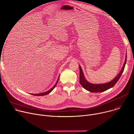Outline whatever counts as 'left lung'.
Returning <instances> with one entry per match:
<instances>
[{
    "instance_id": "1",
    "label": "left lung",
    "mask_w": 134,
    "mask_h": 134,
    "mask_svg": "<svg viewBox=\"0 0 134 134\" xmlns=\"http://www.w3.org/2000/svg\"><path fill=\"white\" fill-rule=\"evenodd\" d=\"M126 61H127V56H126L125 61L121 71L118 74V75L115 77V79L109 82L105 83H102V84H93L89 82L85 77V76L84 75L83 72L82 70L81 66L79 65L80 85L82 86V87L84 89L91 92H103L104 91L107 90L108 89L113 87L117 82L119 79H120L124 70L125 66L126 63Z\"/></svg>"
}]
</instances>
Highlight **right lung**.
<instances>
[{
    "label": "right lung",
    "mask_w": 134,
    "mask_h": 134,
    "mask_svg": "<svg viewBox=\"0 0 134 134\" xmlns=\"http://www.w3.org/2000/svg\"><path fill=\"white\" fill-rule=\"evenodd\" d=\"M59 79H58V80H57V82H56V83H55V85L53 87V88H52L50 90H49L48 91H46V92H42V93H37V94H33V93H31V94H32V95H34V96H45V95H46V94H48V93H49L53 89H54V88L56 87V86H57V85L58 84V81H59Z\"/></svg>",
    "instance_id": "add662e5"
}]
</instances>
